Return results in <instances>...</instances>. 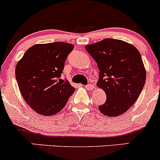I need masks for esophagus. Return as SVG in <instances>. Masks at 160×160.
<instances>
[{
	"mask_svg": "<svg viewBox=\"0 0 160 160\" xmlns=\"http://www.w3.org/2000/svg\"><path fill=\"white\" fill-rule=\"evenodd\" d=\"M85 88H86L88 90H92V89H94V88H95V87H94L93 85H91V84H88V85H85Z\"/></svg>",
	"mask_w": 160,
	"mask_h": 160,
	"instance_id": "34e87169",
	"label": "esophagus"
}]
</instances>
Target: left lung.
Listing matches in <instances>:
<instances>
[{
  "label": "left lung",
  "mask_w": 160,
  "mask_h": 160,
  "mask_svg": "<svg viewBox=\"0 0 160 160\" xmlns=\"http://www.w3.org/2000/svg\"><path fill=\"white\" fill-rule=\"evenodd\" d=\"M99 69L97 86L106 95V101L98 106L105 116L122 115L139 98L146 72L138 49L122 40L105 38L85 46Z\"/></svg>",
  "instance_id": "8db88e82"
}]
</instances>
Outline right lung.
<instances>
[{"label": "right lung", "instance_id": "obj_1", "mask_svg": "<svg viewBox=\"0 0 160 160\" xmlns=\"http://www.w3.org/2000/svg\"><path fill=\"white\" fill-rule=\"evenodd\" d=\"M73 49V44L65 42L34 44L18 62L15 76L20 92L38 114H57L75 92L68 81L60 78L65 60Z\"/></svg>", "mask_w": 160, "mask_h": 160}]
</instances>
